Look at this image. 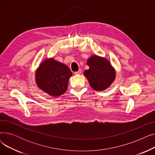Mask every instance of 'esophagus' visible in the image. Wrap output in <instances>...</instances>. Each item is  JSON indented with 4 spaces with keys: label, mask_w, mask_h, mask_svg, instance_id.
Wrapping results in <instances>:
<instances>
[{
    "label": "esophagus",
    "mask_w": 155,
    "mask_h": 155,
    "mask_svg": "<svg viewBox=\"0 0 155 155\" xmlns=\"http://www.w3.org/2000/svg\"><path fill=\"white\" fill-rule=\"evenodd\" d=\"M80 73H81V70H80L79 71L75 72V75H80Z\"/></svg>",
    "instance_id": "34e87169"
}]
</instances>
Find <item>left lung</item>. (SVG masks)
Returning <instances> with one entry per match:
<instances>
[{"mask_svg":"<svg viewBox=\"0 0 155 155\" xmlns=\"http://www.w3.org/2000/svg\"><path fill=\"white\" fill-rule=\"evenodd\" d=\"M87 64L89 68L84 71V75L95 91H105L114 82L116 71L107 58L92 54L88 58Z\"/></svg>","mask_w":155,"mask_h":155,"instance_id":"8db88e82","label":"left lung"}]
</instances>
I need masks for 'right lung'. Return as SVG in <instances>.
<instances>
[{"instance_id": "1", "label": "right lung", "mask_w": 155, "mask_h": 155, "mask_svg": "<svg viewBox=\"0 0 155 155\" xmlns=\"http://www.w3.org/2000/svg\"><path fill=\"white\" fill-rule=\"evenodd\" d=\"M72 75L70 68L53 58H46L40 63L35 72V82L43 92L58 97L67 91Z\"/></svg>"}]
</instances>
